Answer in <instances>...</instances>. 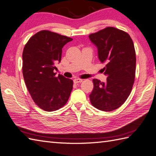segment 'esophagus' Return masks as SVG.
Returning a JSON list of instances; mask_svg holds the SVG:
<instances>
[{"label": "esophagus", "instance_id": "1", "mask_svg": "<svg viewBox=\"0 0 156 156\" xmlns=\"http://www.w3.org/2000/svg\"><path fill=\"white\" fill-rule=\"evenodd\" d=\"M82 79H79V78H75L74 80V83H76V84H77V83H80V82H82Z\"/></svg>", "mask_w": 156, "mask_h": 156}]
</instances>
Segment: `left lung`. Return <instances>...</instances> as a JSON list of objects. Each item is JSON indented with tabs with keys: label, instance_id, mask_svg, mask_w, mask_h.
Returning <instances> with one entry per match:
<instances>
[{
	"label": "left lung",
	"instance_id": "obj_1",
	"mask_svg": "<svg viewBox=\"0 0 156 156\" xmlns=\"http://www.w3.org/2000/svg\"><path fill=\"white\" fill-rule=\"evenodd\" d=\"M89 39L98 48V59L106 64L102 69L107 76L106 82L92 80L91 104L98 110L114 111L126 101L133 88L136 69L133 40L127 33L112 27L89 35Z\"/></svg>",
	"mask_w": 156,
	"mask_h": 156
}]
</instances>
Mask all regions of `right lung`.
<instances>
[{
  "label": "right lung",
  "instance_id": "add662e5",
  "mask_svg": "<svg viewBox=\"0 0 156 156\" xmlns=\"http://www.w3.org/2000/svg\"><path fill=\"white\" fill-rule=\"evenodd\" d=\"M70 37L47 30L37 32L29 39L23 51V74L35 103L45 111H54L66 104L73 80L59 74L55 64L60 62L62 48Z\"/></svg>",
  "mask_w": 156,
  "mask_h": 156
}]
</instances>
